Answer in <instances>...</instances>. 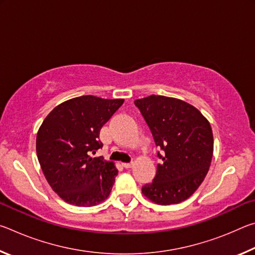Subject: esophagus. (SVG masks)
<instances>
[{"label":"esophagus","instance_id":"esophagus-1","mask_svg":"<svg viewBox=\"0 0 255 255\" xmlns=\"http://www.w3.org/2000/svg\"><path fill=\"white\" fill-rule=\"evenodd\" d=\"M133 165V162H130V163H123V166L125 167V169H130V167Z\"/></svg>","mask_w":255,"mask_h":255}]
</instances>
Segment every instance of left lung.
<instances>
[{
    "mask_svg": "<svg viewBox=\"0 0 255 255\" xmlns=\"http://www.w3.org/2000/svg\"><path fill=\"white\" fill-rule=\"evenodd\" d=\"M162 149L156 175L141 192L158 205L179 204L193 195L208 173L214 152L210 124L201 112L174 98L149 96L135 100Z\"/></svg>",
    "mask_w": 255,
    "mask_h": 255,
    "instance_id": "left-lung-1",
    "label": "left lung"
}]
</instances>
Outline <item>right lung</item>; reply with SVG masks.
Listing matches in <instances>:
<instances>
[{
    "mask_svg": "<svg viewBox=\"0 0 255 255\" xmlns=\"http://www.w3.org/2000/svg\"><path fill=\"white\" fill-rule=\"evenodd\" d=\"M124 99L83 96L60 103L37 133L38 161L51 189L67 204L90 207L110 195L118 170L114 162L92 157L103 144L100 129Z\"/></svg>",
    "mask_w": 255,
    "mask_h": 255,
    "instance_id": "1",
    "label": "right lung"
}]
</instances>
